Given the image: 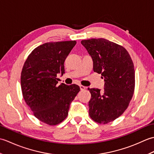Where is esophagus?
Segmentation results:
<instances>
[{"label": "esophagus", "instance_id": "obj_1", "mask_svg": "<svg viewBox=\"0 0 154 154\" xmlns=\"http://www.w3.org/2000/svg\"><path fill=\"white\" fill-rule=\"evenodd\" d=\"M79 87H80V89H81V91H84V90H85V89H86V87H85V86L80 85Z\"/></svg>", "mask_w": 154, "mask_h": 154}]
</instances>
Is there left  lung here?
<instances>
[{
	"label": "left lung",
	"mask_w": 154,
	"mask_h": 154,
	"mask_svg": "<svg viewBox=\"0 0 154 154\" xmlns=\"http://www.w3.org/2000/svg\"><path fill=\"white\" fill-rule=\"evenodd\" d=\"M93 61V71L101 74L104 89H88L90 117L98 123L106 124L125 111L133 97L135 71L128 52L122 46L104 38L82 40Z\"/></svg>",
	"instance_id": "8db88e82"
}]
</instances>
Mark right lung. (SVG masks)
<instances>
[{"instance_id":"1","label":"right lung","mask_w":154,"mask_h":154,"mask_svg":"<svg viewBox=\"0 0 154 154\" xmlns=\"http://www.w3.org/2000/svg\"><path fill=\"white\" fill-rule=\"evenodd\" d=\"M76 41L48 42L28 55L21 73L25 102L34 115L49 125L66 119L71 103L79 92L75 84L58 85L57 75L65 73L64 61Z\"/></svg>"}]
</instances>
